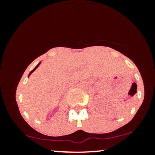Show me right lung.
Here are the masks:
<instances>
[{
  "label": "right lung",
  "mask_w": 155,
  "mask_h": 155,
  "mask_svg": "<svg viewBox=\"0 0 155 155\" xmlns=\"http://www.w3.org/2000/svg\"><path fill=\"white\" fill-rule=\"evenodd\" d=\"M41 62H40V63H39L38 64V65H36V66H35V67L34 68H33V70H32V71H31V72H30L29 75H28V77H29V76H31V74H32V73H33V71H35V69H36V68H38V67L39 66V65H40V64H41Z\"/></svg>",
  "instance_id": "right-lung-1"
}]
</instances>
